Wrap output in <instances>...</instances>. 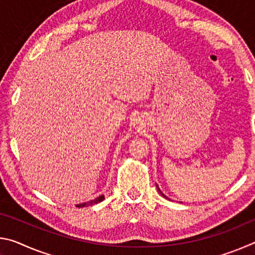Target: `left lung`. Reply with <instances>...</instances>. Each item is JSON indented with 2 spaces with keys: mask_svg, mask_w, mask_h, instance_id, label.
<instances>
[{
  "mask_svg": "<svg viewBox=\"0 0 255 255\" xmlns=\"http://www.w3.org/2000/svg\"><path fill=\"white\" fill-rule=\"evenodd\" d=\"M158 191H159V193H161V195H162V196H163V197H164V198H166V197H165V196H164V195H163V193H162V192H161V190H159V189H158Z\"/></svg>",
  "mask_w": 255,
  "mask_h": 255,
  "instance_id": "1",
  "label": "left lung"
}]
</instances>
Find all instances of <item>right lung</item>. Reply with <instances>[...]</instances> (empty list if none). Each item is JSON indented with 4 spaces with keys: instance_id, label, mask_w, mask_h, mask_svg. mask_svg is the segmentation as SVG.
I'll list each match as a JSON object with an SVG mask.
<instances>
[{
    "instance_id": "right-lung-1",
    "label": "right lung",
    "mask_w": 255,
    "mask_h": 255,
    "mask_svg": "<svg viewBox=\"0 0 255 255\" xmlns=\"http://www.w3.org/2000/svg\"><path fill=\"white\" fill-rule=\"evenodd\" d=\"M103 199H105V196H100L96 198V199H93L89 202H84V204H80V205H76V207H79V208H82V207H86V206H91V205H96L99 204V202H101Z\"/></svg>"
}]
</instances>
